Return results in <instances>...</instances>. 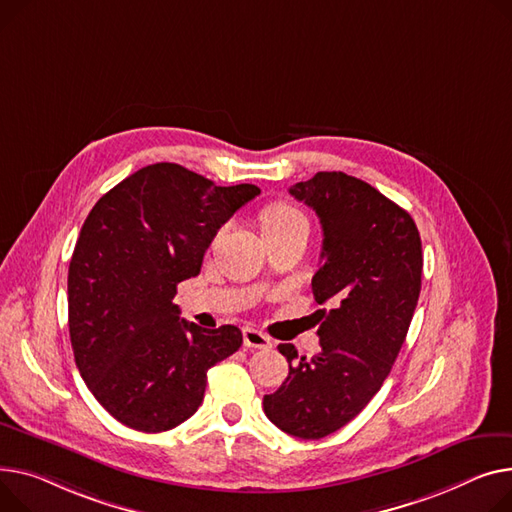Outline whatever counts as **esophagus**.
I'll list each match as a JSON object with an SVG mask.
<instances>
[{
    "mask_svg": "<svg viewBox=\"0 0 512 512\" xmlns=\"http://www.w3.org/2000/svg\"><path fill=\"white\" fill-rule=\"evenodd\" d=\"M243 342L247 348H255V350H269L271 346V339L259 331V329H253V327H245L243 329Z\"/></svg>",
    "mask_w": 512,
    "mask_h": 512,
    "instance_id": "esophagus-1",
    "label": "esophagus"
}]
</instances>
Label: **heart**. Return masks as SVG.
I'll use <instances>...</instances> for the list:
<instances>
[{
  "instance_id": "b5f03b06",
  "label": "heart",
  "mask_w": 512,
  "mask_h": 512,
  "mask_svg": "<svg viewBox=\"0 0 512 512\" xmlns=\"http://www.w3.org/2000/svg\"><path fill=\"white\" fill-rule=\"evenodd\" d=\"M261 222H263V232H274L292 224H306V218L294 206H290V203L280 201V203H271L269 208H265Z\"/></svg>"
}]
</instances>
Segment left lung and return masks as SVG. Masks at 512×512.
<instances>
[{
  "label": "left lung",
  "instance_id": "1",
  "mask_svg": "<svg viewBox=\"0 0 512 512\" xmlns=\"http://www.w3.org/2000/svg\"><path fill=\"white\" fill-rule=\"evenodd\" d=\"M290 195L321 220L313 294L327 309L317 311V356L278 346L290 372L263 410L286 434L315 440L354 420L383 387L416 311L424 259L412 216L356 177L317 173Z\"/></svg>",
  "mask_w": 512,
  "mask_h": 512
}]
</instances>
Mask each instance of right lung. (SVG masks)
Wrapping results in <instances>:
<instances>
[{
	"mask_svg": "<svg viewBox=\"0 0 512 512\" xmlns=\"http://www.w3.org/2000/svg\"><path fill=\"white\" fill-rule=\"evenodd\" d=\"M259 193L158 162L90 210L67 271L70 339L84 383L121 424L179 426L201 405L208 370L241 348V329L187 323L173 298L220 226Z\"/></svg>",
	"mask_w": 512,
	"mask_h": 512,
	"instance_id": "add662e5",
	"label": "right lung"
}]
</instances>
